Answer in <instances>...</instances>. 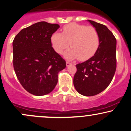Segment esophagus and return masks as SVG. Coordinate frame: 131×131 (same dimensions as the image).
<instances>
[{
  "mask_svg": "<svg viewBox=\"0 0 131 131\" xmlns=\"http://www.w3.org/2000/svg\"><path fill=\"white\" fill-rule=\"evenodd\" d=\"M66 64H67V67H69V66H70L71 64H72L71 63L69 62V61H67V63H66Z\"/></svg>",
  "mask_w": 131,
  "mask_h": 131,
  "instance_id": "esophagus-1",
  "label": "esophagus"
}]
</instances>
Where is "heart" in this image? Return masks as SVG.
Here are the masks:
<instances>
[{
    "label": "heart",
    "instance_id": "1",
    "mask_svg": "<svg viewBox=\"0 0 131 131\" xmlns=\"http://www.w3.org/2000/svg\"><path fill=\"white\" fill-rule=\"evenodd\" d=\"M52 46L56 52L60 53L69 44L71 47L64 52L68 60L79 59L86 60L93 56L100 46V36L93 27L77 23L64 26L62 33L54 32L50 37Z\"/></svg>",
    "mask_w": 131,
    "mask_h": 131
}]
</instances>
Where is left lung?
I'll return each mask as SVG.
<instances>
[{
	"label": "left lung",
	"mask_w": 131,
	"mask_h": 131,
	"mask_svg": "<svg viewBox=\"0 0 131 131\" xmlns=\"http://www.w3.org/2000/svg\"><path fill=\"white\" fill-rule=\"evenodd\" d=\"M100 36V46L90 59L76 64L73 83L77 91L86 96H94L109 85L116 71V40L106 26L88 20Z\"/></svg>",
	"instance_id": "1"
}]
</instances>
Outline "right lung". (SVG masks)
Listing matches in <instances>:
<instances>
[{
	"mask_svg": "<svg viewBox=\"0 0 131 131\" xmlns=\"http://www.w3.org/2000/svg\"><path fill=\"white\" fill-rule=\"evenodd\" d=\"M59 24L42 21L21 30L13 42V63L24 89L35 96L51 92L58 82V73L66 61L55 51L50 37Z\"/></svg>",
	"mask_w": 131,
	"mask_h": 131,
	"instance_id": "add662e5",
	"label": "right lung"
}]
</instances>
